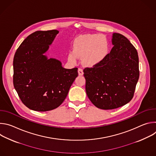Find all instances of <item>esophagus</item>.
Segmentation results:
<instances>
[{
  "label": "esophagus",
  "mask_w": 156,
  "mask_h": 156,
  "mask_svg": "<svg viewBox=\"0 0 156 156\" xmlns=\"http://www.w3.org/2000/svg\"><path fill=\"white\" fill-rule=\"evenodd\" d=\"M78 75H79L80 76H83V74H84L83 70H82V69H78Z\"/></svg>",
  "instance_id": "esophagus-1"
}]
</instances>
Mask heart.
<instances>
[{
  "instance_id": "obj_1",
  "label": "heart",
  "mask_w": 156,
  "mask_h": 156,
  "mask_svg": "<svg viewBox=\"0 0 156 156\" xmlns=\"http://www.w3.org/2000/svg\"><path fill=\"white\" fill-rule=\"evenodd\" d=\"M109 44L102 34H86L78 36L73 42L72 52L68 55V60L76 63L78 58H82V63L87 67L99 65L107 56Z\"/></svg>"
}]
</instances>
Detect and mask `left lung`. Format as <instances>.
<instances>
[{"label":"left lung","instance_id":"obj_1","mask_svg":"<svg viewBox=\"0 0 156 156\" xmlns=\"http://www.w3.org/2000/svg\"><path fill=\"white\" fill-rule=\"evenodd\" d=\"M112 44V50L99 65L83 70L88 98L96 107L104 110L128 103L140 76L138 52L129 41L114 33Z\"/></svg>","mask_w":156,"mask_h":156}]
</instances>
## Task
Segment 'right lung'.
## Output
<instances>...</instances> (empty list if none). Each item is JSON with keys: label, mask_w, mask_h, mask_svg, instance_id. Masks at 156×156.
Listing matches in <instances>:
<instances>
[{"label": "right lung", "mask_w": 156, "mask_h": 156, "mask_svg": "<svg viewBox=\"0 0 156 156\" xmlns=\"http://www.w3.org/2000/svg\"><path fill=\"white\" fill-rule=\"evenodd\" d=\"M58 30L37 31L20 44L13 58V85L29 108L46 112L57 108L78 76V69H66L62 62L45 54Z\"/></svg>", "instance_id": "right-lung-1"}]
</instances>
